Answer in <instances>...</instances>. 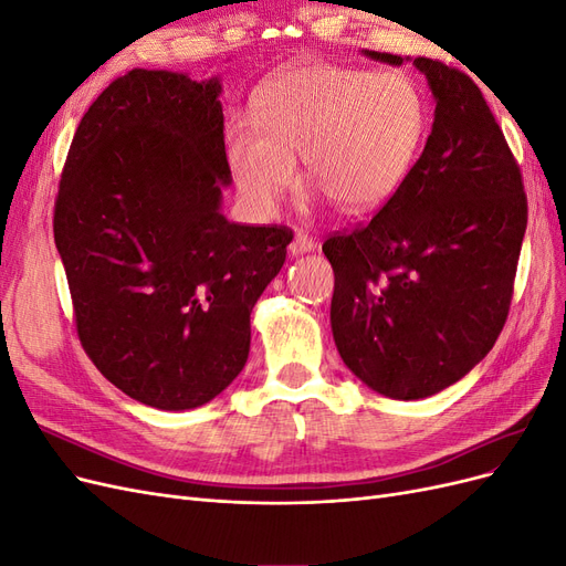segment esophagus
<instances>
[{"label":"esophagus","instance_id":"34e87169","mask_svg":"<svg viewBox=\"0 0 566 566\" xmlns=\"http://www.w3.org/2000/svg\"><path fill=\"white\" fill-rule=\"evenodd\" d=\"M314 248H316L314 238L310 233L297 231L295 238H293V243H290V254H304V252H312Z\"/></svg>","mask_w":566,"mask_h":566}]
</instances>
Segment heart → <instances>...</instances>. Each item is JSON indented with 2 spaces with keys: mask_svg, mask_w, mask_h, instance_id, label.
<instances>
[{
  "mask_svg": "<svg viewBox=\"0 0 566 566\" xmlns=\"http://www.w3.org/2000/svg\"><path fill=\"white\" fill-rule=\"evenodd\" d=\"M252 123L227 134L233 181L254 210L271 212L304 177L335 208L368 212L408 175L427 123L424 98L406 73H370L300 63L271 77L252 98Z\"/></svg>",
  "mask_w": 566,
  "mask_h": 566,
  "instance_id": "heart-1",
  "label": "heart"
}]
</instances>
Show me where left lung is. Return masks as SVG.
<instances>
[{"mask_svg": "<svg viewBox=\"0 0 566 566\" xmlns=\"http://www.w3.org/2000/svg\"><path fill=\"white\" fill-rule=\"evenodd\" d=\"M413 65L437 101L422 156L378 214L323 243L342 361L401 401L447 389L491 352L528 217L520 165L476 84L434 59Z\"/></svg>", "mask_w": 566, "mask_h": 566, "instance_id": "1", "label": "left lung"}]
</instances>
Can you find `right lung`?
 Masks as SVG:
<instances>
[{
	"mask_svg": "<svg viewBox=\"0 0 566 566\" xmlns=\"http://www.w3.org/2000/svg\"><path fill=\"white\" fill-rule=\"evenodd\" d=\"M217 77L134 67L80 119L54 205L77 337L101 375L160 410L243 370L250 314L293 241L221 214L231 169Z\"/></svg>",
	"mask_w": 566,
	"mask_h": 566,
	"instance_id": "1",
	"label": "right lung"
}]
</instances>
